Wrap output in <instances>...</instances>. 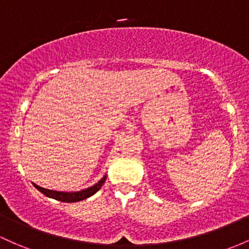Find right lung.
I'll use <instances>...</instances> for the list:
<instances>
[{"label":"right lung","instance_id":"1","mask_svg":"<svg viewBox=\"0 0 249 249\" xmlns=\"http://www.w3.org/2000/svg\"><path fill=\"white\" fill-rule=\"evenodd\" d=\"M106 181V175L103 176V178L100 181H98L92 187L86 188V189H83L80 191H72V193H66V191H56V190H49V189H45V188H41L39 185L34 184V187L36 188L37 190L41 191L43 195H46L47 197L54 198L56 201H61V202H67V203H72V202H79L86 200V198L91 197L92 195H94L100 188L103 187V184Z\"/></svg>","mask_w":249,"mask_h":249}]
</instances>
